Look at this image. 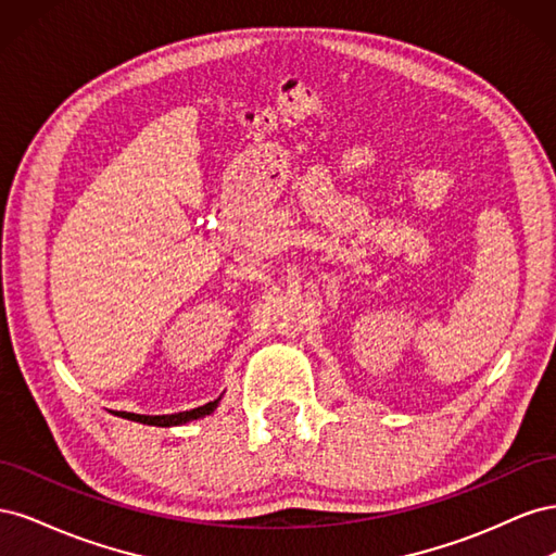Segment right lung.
<instances>
[{
    "mask_svg": "<svg viewBox=\"0 0 556 556\" xmlns=\"http://www.w3.org/2000/svg\"><path fill=\"white\" fill-rule=\"evenodd\" d=\"M220 399H223V396H217L215 401L204 403V406L192 408V410H182V413H174V415H139V413H125V410H115V415H117V417H125V419H131V422H141V425L178 427V425L192 422V419L211 415V413L217 408V403H220Z\"/></svg>",
    "mask_w": 556,
    "mask_h": 556,
    "instance_id": "1",
    "label": "right lung"
}]
</instances>
